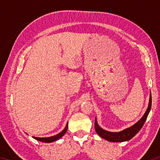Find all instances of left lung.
<instances>
[{"label":"left lung","instance_id":"left-lung-1","mask_svg":"<svg viewBox=\"0 0 160 160\" xmlns=\"http://www.w3.org/2000/svg\"><path fill=\"white\" fill-rule=\"evenodd\" d=\"M151 106H152V96L150 93V102H149L148 107L147 110H146L145 114L143 115L142 117L140 118L136 123L134 124L133 126L130 127L128 128L123 130V131L121 132H109L100 128V127L98 126V124H97V120L95 119V121H94L95 131L100 137L110 142H118L127 141V140H131L132 137H134L135 135L140 131V130L142 128V126L144 125L146 119H147V117L149 114V112H150V111Z\"/></svg>","mask_w":160,"mask_h":160}]
</instances>
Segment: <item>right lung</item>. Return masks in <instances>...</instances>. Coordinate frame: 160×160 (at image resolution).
<instances>
[{"label":"right lung","instance_id":"obj_1","mask_svg":"<svg viewBox=\"0 0 160 160\" xmlns=\"http://www.w3.org/2000/svg\"><path fill=\"white\" fill-rule=\"evenodd\" d=\"M68 130V124L66 126V128L62 131L60 133H58L57 135H54V136H51V137H48V138H37V137H33V138H34L35 140H39V141H41L43 142H51L53 141H56V140H58L59 138H61L62 136H63L64 134L66 133V131Z\"/></svg>","mask_w":160,"mask_h":160}]
</instances>
